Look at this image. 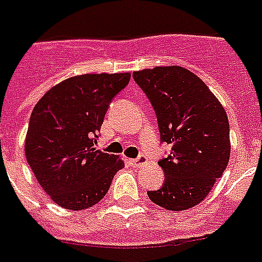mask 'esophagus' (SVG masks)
<instances>
[{"label":"esophagus","instance_id":"esophagus-1","mask_svg":"<svg viewBox=\"0 0 262 262\" xmlns=\"http://www.w3.org/2000/svg\"><path fill=\"white\" fill-rule=\"evenodd\" d=\"M145 161H146V157L138 156L137 159H131V160H129V163H131V166L133 167H139L141 164H143Z\"/></svg>","mask_w":262,"mask_h":262}]
</instances>
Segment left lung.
I'll return each mask as SVG.
<instances>
[{
    "label": "left lung",
    "instance_id": "obj_1",
    "mask_svg": "<svg viewBox=\"0 0 262 262\" xmlns=\"http://www.w3.org/2000/svg\"><path fill=\"white\" fill-rule=\"evenodd\" d=\"M157 116L160 141L171 145L159 160L166 176L153 203L182 211L203 202L224 174L231 155L229 123L224 106L200 78L181 66L134 72Z\"/></svg>",
    "mask_w": 262,
    "mask_h": 262
}]
</instances>
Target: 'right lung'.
Returning <instances> with one entry per match:
<instances>
[{"mask_svg":"<svg viewBox=\"0 0 262 262\" xmlns=\"http://www.w3.org/2000/svg\"><path fill=\"white\" fill-rule=\"evenodd\" d=\"M129 73L81 74L52 86L33 109L25 153L41 188L60 207L85 210L107 193L124 161L96 150L110 102Z\"/></svg>","mask_w":262,"mask_h":262,"instance_id":"right-lung-1","label":"right lung"}]
</instances>
